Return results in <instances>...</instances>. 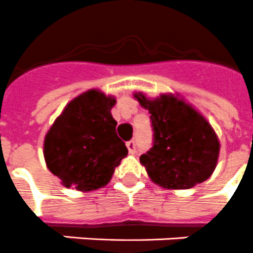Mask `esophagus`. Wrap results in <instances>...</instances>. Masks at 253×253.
<instances>
[{
    "label": "esophagus",
    "instance_id": "1",
    "mask_svg": "<svg viewBox=\"0 0 253 253\" xmlns=\"http://www.w3.org/2000/svg\"><path fill=\"white\" fill-rule=\"evenodd\" d=\"M127 149H128V153L130 154H135L137 152L136 149V143H135V140H131V141H127L126 143Z\"/></svg>",
    "mask_w": 253,
    "mask_h": 253
}]
</instances>
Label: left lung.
Listing matches in <instances>:
<instances>
[{"instance_id": "8db88e82", "label": "left lung", "mask_w": 253, "mask_h": 253, "mask_svg": "<svg viewBox=\"0 0 253 253\" xmlns=\"http://www.w3.org/2000/svg\"><path fill=\"white\" fill-rule=\"evenodd\" d=\"M135 97L150 113L153 146L140 157L150 179L167 189H189L209 179L220 143L205 117L173 95Z\"/></svg>"}]
</instances>
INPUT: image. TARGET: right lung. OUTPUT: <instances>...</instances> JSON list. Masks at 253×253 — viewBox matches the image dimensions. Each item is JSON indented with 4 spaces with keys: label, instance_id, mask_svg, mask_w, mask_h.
I'll return each mask as SVG.
<instances>
[{
    "label": "right lung",
    "instance_id": "add662e5",
    "mask_svg": "<svg viewBox=\"0 0 253 253\" xmlns=\"http://www.w3.org/2000/svg\"><path fill=\"white\" fill-rule=\"evenodd\" d=\"M116 99L88 90L68 104L44 137L47 169L67 188L90 192L107 185L127 156L110 109Z\"/></svg>",
    "mask_w": 253,
    "mask_h": 253
}]
</instances>
